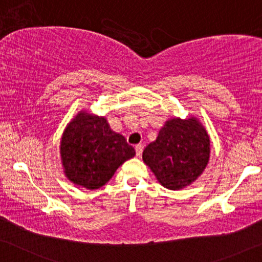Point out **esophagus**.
I'll return each mask as SVG.
<instances>
[{
    "label": "esophagus",
    "mask_w": 262,
    "mask_h": 262,
    "mask_svg": "<svg viewBox=\"0 0 262 262\" xmlns=\"http://www.w3.org/2000/svg\"><path fill=\"white\" fill-rule=\"evenodd\" d=\"M142 150H143V146L142 145H136L135 146V152H136V156H138V157L141 156Z\"/></svg>",
    "instance_id": "obj_1"
}]
</instances>
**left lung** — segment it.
Instances as JSON below:
<instances>
[{
	"mask_svg": "<svg viewBox=\"0 0 262 262\" xmlns=\"http://www.w3.org/2000/svg\"><path fill=\"white\" fill-rule=\"evenodd\" d=\"M210 139L198 119L166 121L156 141L143 149L142 159L166 189L192 184L209 163Z\"/></svg>",
	"mask_w": 262,
	"mask_h": 262,
	"instance_id": "8db88e82",
	"label": "left lung"
}]
</instances>
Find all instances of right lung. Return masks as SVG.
Here are the masks:
<instances>
[{"instance_id":"right-lung-1","label":"right lung","mask_w":262,"mask_h":262,"mask_svg":"<svg viewBox=\"0 0 262 262\" xmlns=\"http://www.w3.org/2000/svg\"><path fill=\"white\" fill-rule=\"evenodd\" d=\"M61 163L65 176L76 185L96 190L105 185L135 150L105 117L79 112L62 133Z\"/></svg>"}]
</instances>
